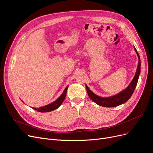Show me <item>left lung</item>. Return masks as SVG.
<instances>
[{
  "label": "left lung",
  "instance_id": "left-lung-1",
  "mask_svg": "<svg viewBox=\"0 0 153 153\" xmlns=\"http://www.w3.org/2000/svg\"><path fill=\"white\" fill-rule=\"evenodd\" d=\"M134 49L136 54L138 56V60H139L138 64L137 69H136L135 75L133 80L125 89H124L122 92H120L118 94L114 95L113 96H110V97H102L95 94L93 92H92L90 90V89L88 87V86L85 85L87 92L88 95H89V97L91 98V99L92 101H94L95 103H97V105L102 107H117L127 102L128 99L131 97V95L136 88V86L137 85L138 79H139V76L141 71V60L140 58V55L137 50H136L134 46Z\"/></svg>",
  "mask_w": 153,
  "mask_h": 153
}]
</instances>
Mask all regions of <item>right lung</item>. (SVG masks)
I'll use <instances>...</instances> for the list:
<instances>
[{
    "label": "right lung",
    "instance_id": "1",
    "mask_svg": "<svg viewBox=\"0 0 153 153\" xmlns=\"http://www.w3.org/2000/svg\"><path fill=\"white\" fill-rule=\"evenodd\" d=\"M68 86L69 85H68L66 87V89H64V91H63L62 94L61 95L60 97L58 99H56L55 101H54L53 102H52L50 104H48V105H46L39 107V108H34V107H32V108H33L34 110H37L39 112H49V111H51L54 110H56V108H58L62 103L64 100L65 99Z\"/></svg>",
    "mask_w": 153,
    "mask_h": 153
}]
</instances>
